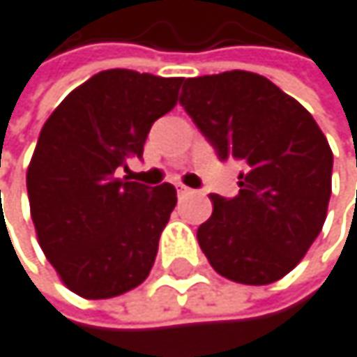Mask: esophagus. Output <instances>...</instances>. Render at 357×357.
Masks as SVG:
<instances>
[{
    "instance_id": "34e87169",
    "label": "esophagus",
    "mask_w": 357,
    "mask_h": 357,
    "mask_svg": "<svg viewBox=\"0 0 357 357\" xmlns=\"http://www.w3.org/2000/svg\"><path fill=\"white\" fill-rule=\"evenodd\" d=\"M175 188H177V192H180V195H190L192 190L188 188V186H184V184H175Z\"/></svg>"
}]
</instances>
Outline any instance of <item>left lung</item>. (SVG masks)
Wrapping results in <instances>:
<instances>
[{"instance_id":"left-lung-1","label":"left lung","mask_w":357,"mask_h":357,"mask_svg":"<svg viewBox=\"0 0 357 357\" xmlns=\"http://www.w3.org/2000/svg\"><path fill=\"white\" fill-rule=\"evenodd\" d=\"M180 104L222 160L245 162L238 195H211L197 238L218 274L241 284L287 276L318 238L333 150L314 116L270 79L228 70L186 79Z\"/></svg>"}]
</instances>
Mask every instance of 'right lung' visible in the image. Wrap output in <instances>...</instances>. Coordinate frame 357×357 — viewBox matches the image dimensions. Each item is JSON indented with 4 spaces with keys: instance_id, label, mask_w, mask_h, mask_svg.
<instances>
[{
    "instance_id": "obj_1",
    "label": "right lung",
    "mask_w": 357,
    "mask_h": 357,
    "mask_svg": "<svg viewBox=\"0 0 357 357\" xmlns=\"http://www.w3.org/2000/svg\"><path fill=\"white\" fill-rule=\"evenodd\" d=\"M180 77L127 68L93 75L45 121L29 171L31 218L41 251L62 282L85 299H110L142 284L177 203L116 177L142 158L152 123L177 102Z\"/></svg>"
}]
</instances>
